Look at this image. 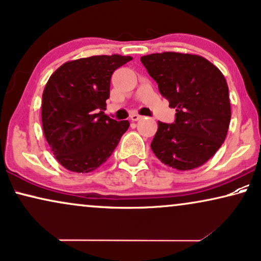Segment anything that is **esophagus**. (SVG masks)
Masks as SVG:
<instances>
[{"label": "esophagus", "instance_id": "esophagus-1", "mask_svg": "<svg viewBox=\"0 0 261 261\" xmlns=\"http://www.w3.org/2000/svg\"><path fill=\"white\" fill-rule=\"evenodd\" d=\"M130 119L133 120V121H137V120H140V119H142V115H140V114H137V113H133L130 115Z\"/></svg>", "mask_w": 261, "mask_h": 261}]
</instances>
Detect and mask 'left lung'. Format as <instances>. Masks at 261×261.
Segmentation results:
<instances>
[{
  "mask_svg": "<svg viewBox=\"0 0 261 261\" xmlns=\"http://www.w3.org/2000/svg\"><path fill=\"white\" fill-rule=\"evenodd\" d=\"M141 61L170 107L176 108L173 124L158 121L151 150L172 169L200 167L219 149L229 128L231 108L223 73L194 54L156 53Z\"/></svg>",
  "mask_w": 261,
  "mask_h": 261,
  "instance_id": "obj_1",
  "label": "left lung"
}]
</instances>
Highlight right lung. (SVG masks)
Here are the masks:
<instances>
[{"label":"right lung","mask_w":261,"mask_h":261,"mask_svg":"<svg viewBox=\"0 0 261 261\" xmlns=\"http://www.w3.org/2000/svg\"><path fill=\"white\" fill-rule=\"evenodd\" d=\"M133 60L95 55L65 62L49 78L42 95L43 133L65 169L88 173L106 163L130 124L102 111L110 98L111 77Z\"/></svg>","instance_id":"1"}]
</instances>
